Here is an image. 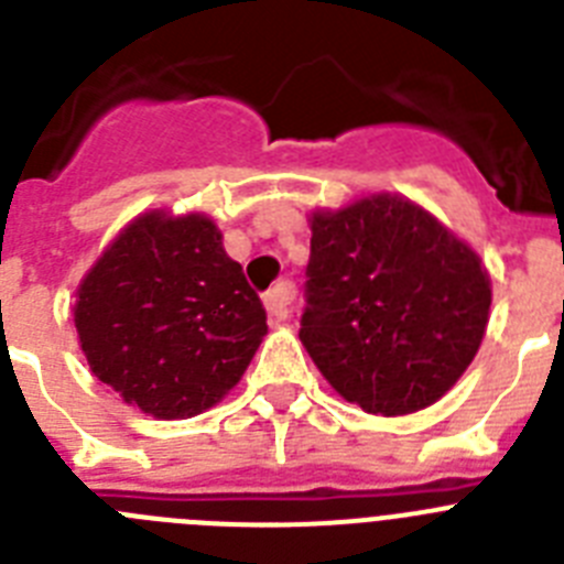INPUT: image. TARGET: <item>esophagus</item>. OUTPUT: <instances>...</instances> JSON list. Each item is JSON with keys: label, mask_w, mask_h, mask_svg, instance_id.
Returning <instances> with one entry per match:
<instances>
[{"label": "esophagus", "mask_w": 564, "mask_h": 564, "mask_svg": "<svg viewBox=\"0 0 564 564\" xmlns=\"http://www.w3.org/2000/svg\"><path fill=\"white\" fill-rule=\"evenodd\" d=\"M293 296H296V291H293L291 282H279V285H273L271 291L265 293L268 316H271L273 322H285L288 313H291Z\"/></svg>", "instance_id": "34e87169"}]
</instances>
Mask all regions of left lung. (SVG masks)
I'll list each match as a JSON object with an SVG mask.
<instances>
[{
	"label": "left lung",
	"instance_id": "8db88e82",
	"mask_svg": "<svg viewBox=\"0 0 564 564\" xmlns=\"http://www.w3.org/2000/svg\"><path fill=\"white\" fill-rule=\"evenodd\" d=\"M299 338L344 401L410 415L441 401L486 336L491 276L435 214L378 192L311 214Z\"/></svg>",
	"mask_w": 564,
	"mask_h": 564
}]
</instances>
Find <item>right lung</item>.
I'll return each instance as SVG.
<instances>
[{
  "instance_id": "obj_1",
  "label": "right lung",
  "mask_w": 564,
  "mask_h": 564,
  "mask_svg": "<svg viewBox=\"0 0 564 564\" xmlns=\"http://www.w3.org/2000/svg\"><path fill=\"white\" fill-rule=\"evenodd\" d=\"M89 370L158 421L212 410L268 333L265 307L200 212L138 214L76 288Z\"/></svg>"
}]
</instances>
